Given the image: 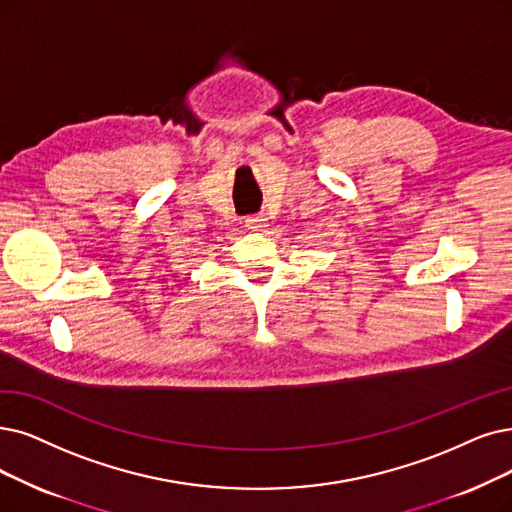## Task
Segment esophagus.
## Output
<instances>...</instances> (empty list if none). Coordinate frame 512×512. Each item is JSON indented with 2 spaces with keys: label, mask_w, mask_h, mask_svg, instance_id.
I'll use <instances>...</instances> for the list:
<instances>
[{
  "label": "esophagus",
  "mask_w": 512,
  "mask_h": 512,
  "mask_svg": "<svg viewBox=\"0 0 512 512\" xmlns=\"http://www.w3.org/2000/svg\"><path fill=\"white\" fill-rule=\"evenodd\" d=\"M245 227H248L250 231H264L267 229V218L264 216H248L245 218Z\"/></svg>",
  "instance_id": "obj_1"
}]
</instances>
